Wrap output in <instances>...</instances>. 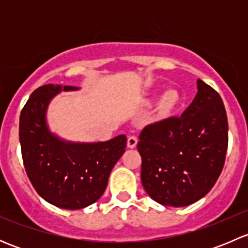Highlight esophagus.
I'll return each mask as SVG.
<instances>
[{"label": "esophagus", "instance_id": "esophagus-1", "mask_svg": "<svg viewBox=\"0 0 248 248\" xmlns=\"http://www.w3.org/2000/svg\"><path fill=\"white\" fill-rule=\"evenodd\" d=\"M137 144H138V138L136 136H129L128 139H127V146L129 149H133V147L137 146Z\"/></svg>", "mask_w": 248, "mask_h": 248}]
</instances>
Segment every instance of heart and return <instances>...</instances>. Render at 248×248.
<instances>
[{"label": "heart", "mask_w": 248, "mask_h": 248, "mask_svg": "<svg viewBox=\"0 0 248 248\" xmlns=\"http://www.w3.org/2000/svg\"><path fill=\"white\" fill-rule=\"evenodd\" d=\"M177 102V94L174 91H169L164 94L163 99H162V103L166 108H170Z\"/></svg>", "instance_id": "heart-1"}]
</instances>
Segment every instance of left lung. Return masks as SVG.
I'll return each mask as SVG.
<instances>
[{
  "mask_svg": "<svg viewBox=\"0 0 248 248\" xmlns=\"http://www.w3.org/2000/svg\"><path fill=\"white\" fill-rule=\"evenodd\" d=\"M198 93L181 116L141 131V182L166 206L191 205L206 196L221 175L228 149V120L221 96L201 79Z\"/></svg>",
  "mask_w": 248,
  "mask_h": 248,
  "instance_id": "left-lung-1",
  "label": "left lung"
}]
</instances>
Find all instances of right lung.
<instances>
[{
	"mask_svg": "<svg viewBox=\"0 0 248 248\" xmlns=\"http://www.w3.org/2000/svg\"><path fill=\"white\" fill-rule=\"evenodd\" d=\"M73 90L78 87H38L22 108L19 122L22 161L32 186L44 201L67 210L82 209L101 198L127 145L124 134L80 144L64 141L49 131L47 104L59 92Z\"/></svg>",
	"mask_w": 248,
	"mask_h": 248,
	"instance_id": "add662e5",
	"label": "right lung"
}]
</instances>
